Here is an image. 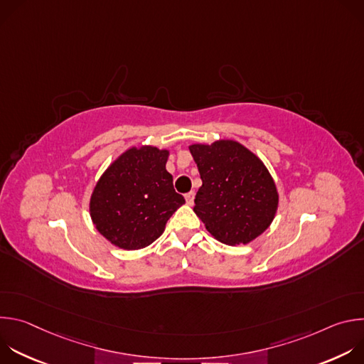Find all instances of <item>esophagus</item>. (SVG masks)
I'll return each mask as SVG.
<instances>
[{
    "mask_svg": "<svg viewBox=\"0 0 364 364\" xmlns=\"http://www.w3.org/2000/svg\"><path fill=\"white\" fill-rule=\"evenodd\" d=\"M186 201H187V204H193V201H194V191H188L187 194H186Z\"/></svg>",
    "mask_w": 364,
    "mask_h": 364,
    "instance_id": "34e87169",
    "label": "esophagus"
}]
</instances>
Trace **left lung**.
<instances>
[{
	"instance_id": "left-lung-1",
	"label": "left lung",
	"mask_w": 364,
	"mask_h": 364,
	"mask_svg": "<svg viewBox=\"0 0 364 364\" xmlns=\"http://www.w3.org/2000/svg\"><path fill=\"white\" fill-rule=\"evenodd\" d=\"M190 152L203 181L194 212L218 240L245 245L264 233L275 218L278 191L255 154L236 141L194 144Z\"/></svg>"
}]
</instances>
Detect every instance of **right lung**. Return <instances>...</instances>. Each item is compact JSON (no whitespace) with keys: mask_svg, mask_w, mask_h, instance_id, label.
Here are the masks:
<instances>
[{"mask_svg":"<svg viewBox=\"0 0 364 364\" xmlns=\"http://www.w3.org/2000/svg\"><path fill=\"white\" fill-rule=\"evenodd\" d=\"M167 149L131 148L99 178L90 197V216L102 236L127 250L159 239L184 197L166 170Z\"/></svg>","mask_w":364,"mask_h":364,"instance_id":"add662e5","label":"right lung"}]
</instances>
